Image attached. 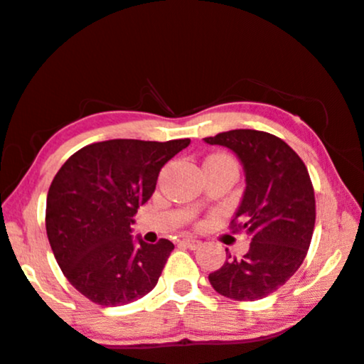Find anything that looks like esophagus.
Here are the masks:
<instances>
[{"mask_svg": "<svg viewBox=\"0 0 364 364\" xmlns=\"http://www.w3.org/2000/svg\"><path fill=\"white\" fill-rule=\"evenodd\" d=\"M179 245L186 246V248H190V250H196L200 245H202V241L196 240V237H193V236H185V237H181Z\"/></svg>", "mask_w": 364, "mask_h": 364, "instance_id": "34e87169", "label": "esophagus"}]
</instances>
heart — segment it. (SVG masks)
Instances as JSON below:
<instances>
[{
    "label": "heart",
    "mask_w": 364,
    "mask_h": 364,
    "mask_svg": "<svg viewBox=\"0 0 364 364\" xmlns=\"http://www.w3.org/2000/svg\"><path fill=\"white\" fill-rule=\"evenodd\" d=\"M223 159H225V157H223Z\"/></svg>",
    "instance_id": "heart-1"
}]
</instances>
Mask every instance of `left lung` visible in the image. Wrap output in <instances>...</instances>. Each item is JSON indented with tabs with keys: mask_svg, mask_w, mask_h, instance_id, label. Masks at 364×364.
<instances>
[{
	"mask_svg": "<svg viewBox=\"0 0 364 364\" xmlns=\"http://www.w3.org/2000/svg\"><path fill=\"white\" fill-rule=\"evenodd\" d=\"M236 154L246 188L232 229L250 236L248 253L208 275L212 287L236 301L267 298L299 269L315 228V191L306 166L286 141L257 129H231L203 139ZM228 252V250H225Z\"/></svg>",
	"mask_w": 364,
	"mask_h": 364,
	"instance_id": "left-lung-1",
	"label": "left lung"
}]
</instances>
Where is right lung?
<instances>
[{
	"mask_svg": "<svg viewBox=\"0 0 364 364\" xmlns=\"http://www.w3.org/2000/svg\"><path fill=\"white\" fill-rule=\"evenodd\" d=\"M190 139L106 140L75 152L48 191L46 231L58 265L92 303L123 306L156 287L174 245L132 236L162 166Z\"/></svg>",
	"mask_w": 364,
	"mask_h": 364,
	"instance_id": "obj_1",
	"label": "right lung"
}]
</instances>
